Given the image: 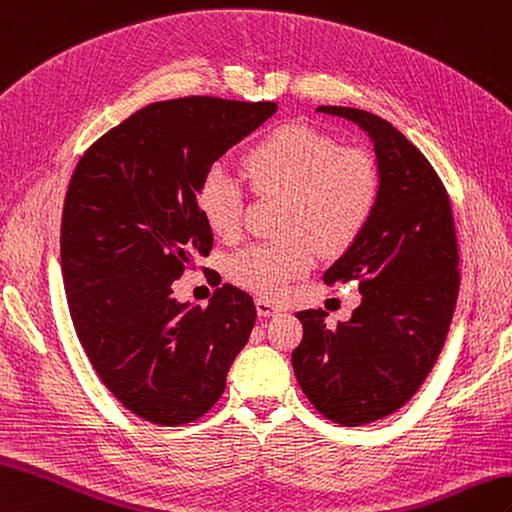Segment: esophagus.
Returning a JSON list of instances; mask_svg holds the SVG:
<instances>
[{"label":"esophagus","instance_id":"34e87169","mask_svg":"<svg viewBox=\"0 0 512 512\" xmlns=\"http://www.w3.org/2000/svg\"><path fill=\"white\" fill-rule=\"evenodd\" d=\"M255 307H257V314L259 316H275V314H279V307L272 303V301H268V299H259L255 301Z\"/></svg>","mask_w":512,"mask_h":512}]
</instances>
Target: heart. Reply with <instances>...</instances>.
Segmentation results:
<instances>
[{
    "instance_id": "1",
    "label": "heart",
    "mask_w": 512,
    "mask_h": 512,
    "mask_svg": "<svg viewBox=\"0 0 512 512\" xmlns=\"http://www.w3.org/2000/svg\"><path fill=\"white\" fill-rule=\"evenodd\" d=\"M242 174L257 196H283V240L257 242L227 261L229 279L244 290L279 299L316 264L318 248L336 255L358 240L379 200V170L371 154L340 146L323 130L283 124L242 154ZM246 194L222 170L200 178L202 222L222 240L242 231Z\"/></svg>"
}]
</instances>
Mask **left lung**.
<instances>
[{
	"mask_svg": "<svg viewBox=\"0 0 512 512\" xmlns=\"http://www.w3.org/2000/svg\"><path fill=\"white\" fill-rule=\"evenodd\" d=\"M316 111L371 137L379 200L364 233L323 275L327 285L358 281L360 307L336 329L323 310L296 314L303 340L292 368L323 417L355 427L399 410L430 375L458 299V240L443 181L395 126L349 106Z\"/></svg>",
	"mask_w": 512,
	"mask_h": 512,
	"instance_id": "1",
	"label": "left lung"
}]
</instances>
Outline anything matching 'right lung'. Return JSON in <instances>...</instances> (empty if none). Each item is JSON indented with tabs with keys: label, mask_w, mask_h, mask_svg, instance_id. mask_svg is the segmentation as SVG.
<instances>
[{
	"label": "right lung",
	"mask_w": 512,
	"mask_h": 512,
	"mask_svg": "<svg viewBox=\"0 0 512 512\" xmlns=\"http://www.w3.org/2000/svg\"><path fill=\"white\" fill-rule=\"evenodd\" d=\"M275 111L211 95L154 102L91 144L71 174L61 224L69 314L104 386L144 421L176 427L207 414L251 336V294L224 283L207 307H189L172 283L213 246L200 178Z\"/></svg>",
	"instance_id": "obj_1"
}]
</instances>
